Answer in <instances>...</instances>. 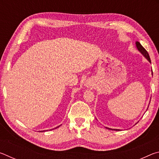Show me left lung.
Segmentation results:
<instances>
[{"label":"left lung","mask_w":159,"mask_h":159,"mask_svg":"<svg viewBox=\"0 0 159 159\" xmlns=\"http://www.w3.org/2000/svg\"><path fill=\"white\" fill-rule=\"evenodd\" d=\"M136 46H137V48H138V49L142 52V55H143L144 57L147 59L148 61L151 62V60H150L149 53H148L147 51L144 49V47L142 46L140 43H139V42H138V41L136 42ZM152 75H153V73H152ZM107 128L109 129V130H117V129H111V128Z\"/></svg>","instance_id":"1"}]
</instances>
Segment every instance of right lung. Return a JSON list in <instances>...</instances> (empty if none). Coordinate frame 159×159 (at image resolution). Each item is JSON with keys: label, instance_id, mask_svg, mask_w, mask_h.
<instances>
[{"label": "right lung", "instance_id": "add662e5", "mask_svg": "<svg viewBox=\"0 0 159 159\" xmlns=\"http://www.w3.org/2000/svg\"><path fill=\"white\" fill-rule=\"evenodd\" d=\"M59 126H60V125H59ZM59 126H58V127H59ZM58 127H57V128H58ZM43 131H44V130H43ZM40 132H41V131H40ZM41 132H42V131H41Z\"/></svg>", "mask_w": 159, "mask_h": 159}]
</instances>
